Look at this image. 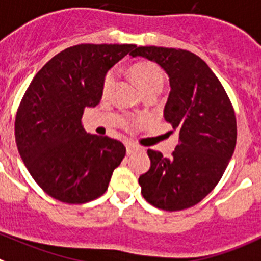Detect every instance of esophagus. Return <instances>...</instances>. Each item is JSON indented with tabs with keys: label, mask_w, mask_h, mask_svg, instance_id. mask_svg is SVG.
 Wrapping results in <instances>:
<instances>
[{
	"label": "esophagus",
	"mask_w": 261,
	"mask_h": 261,
	"mask_svg": "<svg viewBox=\"0 0 261 261\" xmlns=\"http://www.w3.org/2000/svg\"><path fill=\"white\" fill-rule=\"evenodd\" d=\"M126 151H127V154H133V153H135V152L139 151V147L135 144H133V143H128V144L126 145Z\"/></svg>",
	"instance_id": "34e87169"
}]
</instances>
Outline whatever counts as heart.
Masks as SVG:
<instances>
[{
	"instance_id": "obj_1",
	"label": "heart",
	"mask_w": 261,
	"mask_h": 261,
	"mask_svg": "<svg viewBox=\"0 0 261 261\" xmlns=\"http://www.w3.org/2000/svg\"><path fill=\"white\" fill-rule=\"evenodd\" d=\"M128 72L134 78V81L136 82V84L139 86L143 93L161 90V87H163V71L156 63L151 62V61H140V62L134 63L133 66H130V69H128ZM114 82H116V74H114L113 70H110L105 74L104 79H102V95H109L114 86Z\"/></svg>"
}]
</instances>
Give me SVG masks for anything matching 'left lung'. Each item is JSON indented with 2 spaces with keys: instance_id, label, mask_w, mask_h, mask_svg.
Masks as SVG:
<instances>
[{
  "instance_id": "1",
  "label": "left lung",
  "mask_w": 261,
  "mask_h": 261,
  "mask_svg": "<svg viewBox=\"0 0 261 261\" xmlns=\"http://www.w3.org/2000/svg\"><path fill=\"white\" fill-rule=\"evenodd\" d=\"M130 56L154 61L169 75L171 90L164 118L179 134L170 159L153 149L147 151L151 168L139 177L142 195L160 210H186L215 189L233 156L237 143L233 105L210 66L191 51L138 46Z\"/></svg>"
}]
</instances>
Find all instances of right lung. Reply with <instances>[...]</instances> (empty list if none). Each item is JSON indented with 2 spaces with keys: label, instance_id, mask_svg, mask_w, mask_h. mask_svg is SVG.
<instances>
[{
  "label": "right lung",
  "instance_id": "add662e5",
  "mask_svg": "<svg viewBox=\"0 0 261 261\" xmlns=\"http://www.w3.org/2000/svg\"><path fill=\"white\" fill-rule=\"evenodd\" d=\"M134 44H79L56 55L28 86L15 117V142L25 168L49 196L67 204L108 190L125 145L87 134L86 108L102 96V79Z\"/></svg>",
  "mask_w": 261,
  "mask_h": 261
}]
</instances>
